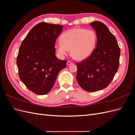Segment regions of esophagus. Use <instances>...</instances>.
Segmentation results:
<instances>
[{
    "instance_id": "obj_1",
    "label": "esophagus",
    "mask_w": 135,
    "mask_h": 135,
    "mask_svg": "<svg viewBox=\"0 0 135 135\" xmlns=\"http://www.w3.org/2000/svg\"><path fill=\"white\" fill-rule=\"evenodd\" d=\"M73 64V62H71V61H68V62H67L66 65H70Z\"/></svg>"
}]
</instances>
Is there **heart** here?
Wrapping results in <instances>:
<instances>
[{"label": "heart", "mask_w": 135, "mask_h": 135, "mask_svg": "<svg viewBox=\"0 0 135 135\" xmlns=\"http://www.w3.org/2000/svg\"><path fill=\"white\" fill-rule=\"evenodd\" d=\"M97 34L95 31L84 28L69 30L61 35V41L56 42L55 48L61 57L71 51L76 60L88 58L95 50L97 43Z\"/></svg>", "instance_id": "b5f03b06"}]
</instances>
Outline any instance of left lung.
Instances as JSON below:
<instances>
[{
  "label": "left lung",
  "instance_id": "left-lung-1",
  "mask_svg": "<svg viewBox=\"0 0 135 135\" xmlns=\"http://www.w3.org/2000/svg\"><path fill=\"white\" fill-rule=\"evenodd\" d=\"M90 25L97 34L96 47L87 59L76 64V80L84 90H101L111 82L118 71L120 50L117 39L108 27L100 21Z\"/></svg>",
  "mask_w": 135,
  "mask_h": 135
}]
</instances>
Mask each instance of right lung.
Wrapping results in <instances>:
<instances>
[{
  "label": "right lung",
  "mask_w": 135,
  "mask_h": 135,
  "mask_svg": "<svg viewBox=\"0 0 135 135\" xmlns=\"http://www.w3.org/2000/svg\"><path fill=\"white\" fill-rule=\"evenodd\" d=\"M61 25L40 22L32 28L20 46L17 57L20 78L39 95L48 93L66 60L55 56V44L62 31Z\"/></svg>",
  "instance_id": "add662e5"
}]
</instances>
